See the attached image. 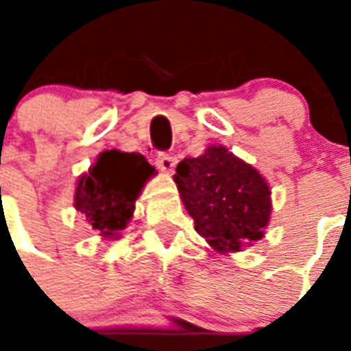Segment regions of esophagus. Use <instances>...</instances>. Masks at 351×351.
<instances>
[{
	"label": "esophagus",
	"instance_id": "obj_1",
	"mask_svg": "<svg viewBox=\"0 0 351 351\" xmlns=\"http://www.w3.org/2000/svg\"><path fill=\"white\" fill-rule=\"evenodd\" d=\"M156 164H158V167L164 173H173V169H175L176 165V160L175 156H171V154L167 153H158L156 154Z\"/></svg>",
	"mask_w": 351,
	"mask_h": 351
}]
</instances>
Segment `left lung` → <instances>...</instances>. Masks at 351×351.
I'll list each match as a JSON object with an SVG mask.
<instances>
[{
    "mask_svg": "<svg viewBox=\"0 0 351 351\" xmlns=\"http://www.w3.org/2000/svg\"><path fill=\"white\" fill-rule=\"evenodd\" d=\"M176 187L195 230L220 253L240 251L264 237L271 191L264 176L224 145H209L176 165Z\"/></svg>",
    "mask_w": 351,
    "mask_h": 351,
    "instance_id": "8db88e82",
    "label": "left lung"
}]
</instances>
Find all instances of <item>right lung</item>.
I'll return each instance as SVG.
<instances>
[{
  "label": "right lung",
  "mask_w": 351,
  "mask_h": 351,
  "mask_svg": "<svg viewBox=\"0 0 351 351\" xmlns=\"http://www.w3.org/2000/svg\"><path fill=\"white\" fill-rule=\"evenodd\" d=\"M154 167L140 153L117 149L100 153L89 173L80 176L74 208L84 215L90 230L104 237H118L134 213V202Z\"/></svg>",
  "instance_id": "right-lung-1"
}]
</instances>
